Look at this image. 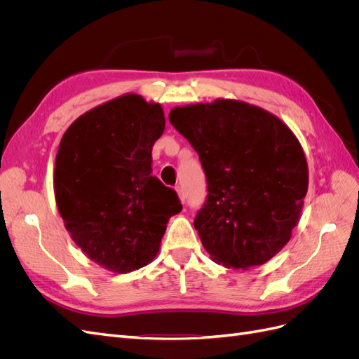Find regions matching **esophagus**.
<instances>
[{"mask_svg": "<svg viewBox=\"0 0 359 359\" xmlns=\"http://www.w3.org/2000/svg\"><path fill=\"white\" fill-rule=\"evenodd\" d=\"M177 191H178V196H180V199H181V202H182V203L186 202V191L182 190V187H177Z\"/></svg>", "mask_w": 359, "mask_h": 359, "instance_id": "obj_1", "label": "esophagus"}]
</instances>
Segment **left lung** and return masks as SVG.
Returning a JSON list of instances; mask_svg holds the SVG:
<instances>
[{
  "mask_svg": "<svg viewBox=\"0 0 359 359\" xmlns=\"http://www.w3.org/2000/svg\"><path fill=\"white\" fill-rule=\"evenodd\" d=\"M169 121L196 151L206 199L194 227L214 262L248 269L290 240L309 187L302 148L289 127L236 100L173 107Z\"/></svg>",
  "mask_w": 359,
  "mask_h": 359,
  "instance_id": "left-lung-1",
  "label": "left lung"
}]
</instances>
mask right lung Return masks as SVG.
Returning a JSON list of instances; mask_svg holds the SVG:
<instances>
[{"label": "right lung", "mask_w": 359, "mask_h": 359, "mask_svg": "<svg viewBox=\"0 0 359 359\" xmlns=\"http://www.w3.org/2000/svg\"><path fill=\"white\" fill-rule=\"evenodd\" d=\"M165 130L158 103L126 94L67 128L55 160V201L66 229L99 265L126 274L160 248L177 191L153 175V145Z\"/></svg>", "instance_id": "1"}]
</instances>
